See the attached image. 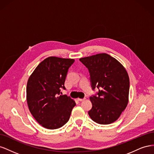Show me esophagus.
Wrapping results in <instances>:
<instances>
[{
	"label": "esophagus",
	"instance_id": "obj_1",
	"mask_svg": "<svg viewBox=\"0 0 154 154\" xmlns=\"http://www.w3.org/2000/svg\"><path fill=\"white\" fill-rule=\"evenodd\" d=\"M85 100V98H83V99H82V98H78V100L80 101H84Z\"/></svg>",
	"mask_w": 154,
	"mask_h": 154
}]
</instances>
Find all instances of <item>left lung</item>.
<instances>
[{"mask_svg": "<svg viewBox=\"0 0 154 154\" xmlns=\"http://www.w3.org/2000/svg\"><path fill=\"white\" fill-rule=\"evenodd\" d=\"M80 61L90 73L92 89H99L90 97L92 107L88 115L101 125L116 122L128 102L130 81L127 71L117 60L106 53L82 58Z\"/></svg>", "mask_w": 154, "mask_h": 154, "instance_id": "obj_1", "label": "left lung"}]
</instances>
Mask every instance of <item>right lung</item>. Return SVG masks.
Segmentation results:
<instances>
[{"mask_svg": "<svg viewBox=\"0 0 154 154\" xmlns=\"http://www.w3.org/2000/svg\"><path fill=\"white\" fill-rule=\"evenodd\" d=\"M74 59L51 57L36 67L28 79L27 102L30 112L40 125L48 129L62 127L69 119L76 103L60 94Z\"/></svg>", "mask_w": 154, "mask_h": 154, "instance_id": "add662e5", "label": "right lung"}]
</instances>
